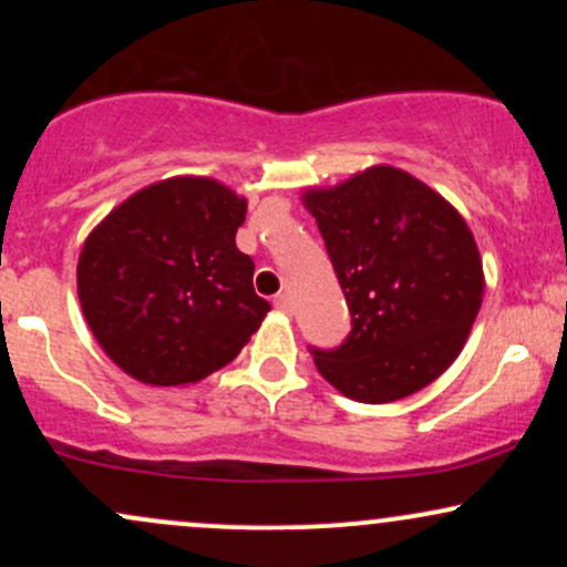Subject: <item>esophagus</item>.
<instances>
[{"instance_id":"1","label":"esophagus","mask_w":567,"mask_h":567,"mask_svg":"<svg viewBox=\"0 0 567 567\" xmlns=\"http://www.w3.org/2000/svg\"><path fill=\"white\" fill-rule=\"evenodd\" d=\"M275 306L279 311H285V315H290L292 311V298L288 296V292H279V296L275 298Z\"/></svg>"}]
</instances>
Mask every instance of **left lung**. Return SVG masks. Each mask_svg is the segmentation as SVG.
I'll return each instance as SVG.
<instances>
[{"label":"left lung","mask_w":567,"mask_h":567,"mask_svg":"<svg viewBox=\"0 0 567 567\" xmlns=\"http://www.w3.org/2000/svg\"><path fill=\"white\" fill-rule=\"evenodd\" d=\"M351 315L347 341L311 349L349 400L394 402L451 368L483 303L477 243L458 210L413 175L375 165L333 188H309Z\"/></svg>","instance_id":"left-lung-1"}]
</instances>
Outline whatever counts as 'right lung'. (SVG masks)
Instances as JSON below:
<instances>
[{
  "instance_id": "1",
  "label": "right lung",
  "mask_w": 567,
  "mask_h": 567,
  "mask_svg": "<svg viewBox=\"0 0 567 567\" xmlns=\"http://www.w3.org/2000/svg\"><path fill=\"white\" fill-rule=\"evenodd\" d=\"M247 202L213 178H167L114 207L84 239L80 303L101 349L152 386L229 365L271 309L237 250Z\"/></svg>"
}]
</instances>
